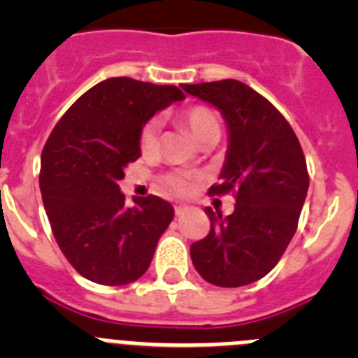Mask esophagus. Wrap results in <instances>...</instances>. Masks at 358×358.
<instances>
[{
	"label": "esophagus",
	"mask_w": 358,
	"mask_h": 358,
	"mask_svg": "<svg viewBox=\"0 0 358 358\" xmlns=\"http://www.w3.org/2000/svg\"><path fill=\"white\" fill-rule=\"evenodd\" d=\"M173 211H176V215H177V217H179V215L185 213L186 206H185V204H176V206H173Z\"/></svg>",
	"instance_id": "obj_1"
}]
</instances>
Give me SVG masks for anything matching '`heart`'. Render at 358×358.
I'll return each mask as SVG.
<instances>
[{
	"instance_id": "b5f03b06",
	"label": "heart",
	"mask_w": 358,
	"mask_h": 358,
	"mask_svg": "<svg viewBox=\"0 0 358 358\" xmlns=\"http://www.w3.org/2000/svg\"><path fill=\"white\" fill-rule=\"evenodd\" d=\"M179 118L185 123L188 131L194 134L199 143L217 141L220 138V120L213 110L206 106H189L179 113ZM159 145V122L156 118L143 123L140 131V148L145 156L154 154ZM201 179V173L177 170L163 177L164 188L176 195H188L194 192L195 182Z\"/></svg>"
}]
</instances>
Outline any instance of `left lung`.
<instances>
[{"label":"left lung","instance_id":"obj_1","mask_svg":"<svg viewBox=\"0 0 358 358\" xmlns=\"http://www.w3.org/2000/svg\"><path fill=\"white\" fill-rule=\"evenodd\" d=\"M182 90L217 107L226 120L222 181L208 194L231 192L236 199L227 217L204 210L211 229L192 243V262L211 285H249L273 271L296 233L310 181L305 154L285 116L243 82L227 78Z\"/></svg>","mask_w":358,"mask_h":358}]
</instances>
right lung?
I'll return each mask as SVG.
<instances>
[{
	"mask_svg": "<svg viewBox=\"0 0 358 358\" xmlns=\"http://www.w3.org/2000/svg\"><path fill=\"white\" fill-rule=\"evenodd\" d=\"M182 98L176 85L107 78L66 110L44 145L39 186L53 236L94 283L127 285L143 276L172 222L170 202L147 195L127 206L118 181L141 156L143 123Z\"/></svg>",
	"mask_w": 358,
	"mask_h": 358,
	"instance_id": "right-lung-1",
	"label": "right lung"
}]
</instances>
